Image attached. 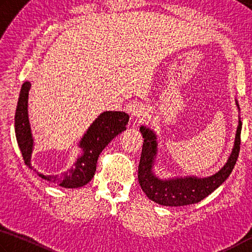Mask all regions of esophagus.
Instances as JSON below:
<instances>
[{
	"label": "esophagus",
	"instance_id": "esophagus-1",
	"mask_svg": "<svg viewBox=\"0 0 252 252\" xmlns=\"http://www.w3.org/2000/svg\"><path fill=\"white\" fill-rule=\"evenodd\" d=\"M134 115L136 117H145L146 116V112H145V109L144 108H142V107H137V108H135V110H134Z\"/></svg>",
	"mask_w": 252,
	"mask_h": 252
}]
</instances>
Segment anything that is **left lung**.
I'll return each instance as SVG.
<instances>
[{
    "instance_id": "8db88e82",
    "label": "left lung",
    "mask_w": 252,
    "mask_h": 252,
    "mask_svg": "<svg viewBox=\"0 0 252 252\" xmlns=\"http://www.w3.org/2000/svg\"><path fill=\"white\" fill-rule=\"evenodd\" d=\"M140 130H142L145 139L138 166V182L143 191L146 193L149 199L162 206H187L201 201L229 177L236 165L238 155H239L241 122H239V126H238L235 147L232 149L231 155L229 157L227 164L217 174L204 179L190 177L170 179L164 182V180L158 179L152 173L154 155L156 154L155 135L145 127H142Z\"/></svg>"
}]
</instances>
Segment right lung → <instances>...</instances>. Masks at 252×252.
I'll use <instances>...</instances> for the list:
<instances>
[{
    "label": "right lung",
    "mask_w": 252,
    "mask_h": 252,
    "mask_svg": "<svg viewBox=\"0 0 252 252\" xmlns=\"http://www.w3.org/2000/svg\"><path fill=\"white\" fill-rule=\"evenodd\" d=\"M31 84L25 82L21 88L19 101L15 112V135L22 152L25 165L31 167L33 138L31 134L28 116V98ZM128 115L121 112H105L92 124L90 129L84 135L81 142L83 155L74 166L61 176H44L42 178L51 184L65 188H78L91 182L96 171L97 159L100 152L107 146L110 140L126 129ZM32 168V167H31Z\"/></svg>",
    "instance_id": "1"
}]
</instances>
